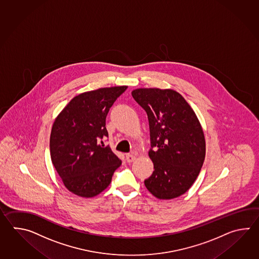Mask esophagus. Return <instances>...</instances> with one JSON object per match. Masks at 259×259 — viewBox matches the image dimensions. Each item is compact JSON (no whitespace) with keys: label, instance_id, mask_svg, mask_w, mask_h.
Wrapping results in <instances>:
<instances>
[{"label":"esophagus","instance_id":"esophagus-1","mask_svg":"<svg viewBox=\"0 0 259 259\" xmlns=\"http://www.w3.org/2000/svg\"><path fill=\"white\" fill-rule=\"evenodd\" d=\"M136 159V156L134 154H126V160L128 163H132L134 160Z\"/></svg>","mask_w":259,"mask_h":259}]
</instances>
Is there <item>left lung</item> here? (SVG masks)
<instances>
[{
  "label": "left lung",
  "instance_id": "1",
  "mask_svg": "<svg viewBox=\"0 0 259 259\" xmlns=\"http://www.w3.org/2000/svg\"><path fill=\"white\" fill-rule=\"evenodd\" d=\"M132 97L148 116L154 163L144 185L156 198L170 200L187 192L205 157L204 131L191 105L172 89L139 88Z\"/></svg>",
  "mask_w": 259,
  "mask_h": 259
}]
</instances>
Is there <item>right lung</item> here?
<instances>
[{
    "instance_id": "1",
    "label": "right lung",
    "mask_w": 259,
    "mask_h": 259,
    "mask_svg": "<svg viewBox=\"0 0 259 259\" xmlns=\"http://www.w3.org/2000/svg\"><path fill=\"white\" fill-rule=\"evenodd\" d=\"M127 86L100 88L75 96L55 117L50 136L53 165L65 187L83 198L109 186L121 160L97 141L108 137L105 118Z\"/></svg>"
}]
</instances>
